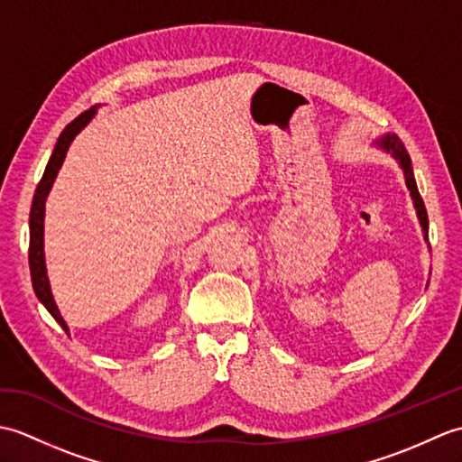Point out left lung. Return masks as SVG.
I'll list each match as a JSON object with an SVG mask.
<instances>
[{
  "instance_id": "1",
  "label": "left lung",
  "mask_w": 462,
  "mask_h": 462,
  "mask_svg": "<svg viewBox=\"0 0 462 462\" xmlns=\"http://www.w3.org/2000/svg\"><path fill=\"white\" fill-rule=\"evenodd\" d=\"M373 146H377L379 151L393 156V159L397 161V164L401 166V171H403L405 184H407V189L411 192V200H413V206H415V210H417V218H419V224H420V230H423V240L429 242L427 208H425L423 199H420V194H419L417 182H415V174H413V166H411V156H409L407 149L403 146V143L399 141L397 134H389L387 133V134H381Z\"/></svg>"
}]
</instances>
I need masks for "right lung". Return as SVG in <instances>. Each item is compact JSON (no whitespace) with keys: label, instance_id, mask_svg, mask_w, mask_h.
Segmentation results:
<instances>
[{"label":"right lung","instance_id":"1","mask_svg":"<svg viewBox=\"0 0 462 462\" xmlns=\"http://www.w3.org/2000/svg\"><path fill=\"white\" fill-rule=\"evenodd\" d=\"M97 109H99V106H91L89 111H85L83 115L77 116L73 123H69L63 129V133L59 134L57 144L51 152V159H49L42 180H39L37 189H35L32 212H29V270H32V282H33L35 296L39 301L43 303L45 310L51 313L59 326L65 329L67 336H69V328L55 303V298L51 293V283H49V276H47V266H45V250H43L45 248L43 246L45 202H47L49 192H51V186L57 179L59 169L63 166L69 146H71V143L75 141V136L93 121V116L97 115Z\"/></svg>","mask_w":462,"mask_h":462}]
</instances>
